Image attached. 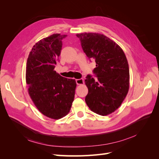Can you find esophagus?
Segmentation results:
<instances>
[{
    "label": "esophagus",
    "instance_id": "obj_1",
    "mask_svg": "<svg viewBox=\"0 0 159 159\" xmlns=\"http://www.w3.org/2000/svg\"><path fill=\"white\" fill-rule=\"evenodd\" d=\"M75 81L78 85H82L84 84V81L83 79H77L75 80Z\"/></svg>",
    "mask_w": 159,
    "mask_h": 159
}]
</instances>
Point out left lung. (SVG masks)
Returning a JSON list of instances; mask_svg holds the SVG:
<instances>
[{
	"instance_id": "left-lung-1",
	"label": "left lung",
	"mask_w": 159,
	"mask_h": 159,
	"mask_svg": "<svg viewBox=\"0 0 159 159\" xmlns=\"http://www.w3.org/2000/svg\"><path fill=\"white\" fill-rule=\"evenodd\" d=\"M89 59H94L95 80L90 75L85 80L88 88L85 102L93 112L107 115L121 105L129 88V69L127 57L118 44L98 33L77 34Z\"/></svg>"
}]
</instances>
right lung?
<instances>
[{"label": "right lung", "instance_id": "1", "mask_svg": "<svg viewBox=\"0 0 159 159\" xmlns=\"http://www.w3.org/2000/svg\"><path fill=\"white\" fill-rule=\"evenodd\" d=\"M67 35L54 34L38 41L28 56L26 81L36 108L45 116L59 119L70 112L74 99L75 80L61 76L54 70Z\"/></svg>", "mask_w": 159, "mask_h": 159}]
</instances>
